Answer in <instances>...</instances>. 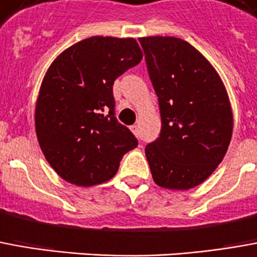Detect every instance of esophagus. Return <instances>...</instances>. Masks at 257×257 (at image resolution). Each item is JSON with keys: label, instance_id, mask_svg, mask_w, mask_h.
Segmentation results:
<instances>
[{"label": "esophagus", "instance_id": "34e87169", "mask_svg": "<svg viewBox=\"0 0 257 257\" xmlns=\"http://www.w3.org/2000/svg\"><path fill=\"white\" fill-rule=\"evenodd\" d=\"M131 131H132L136 136H139V126H138V125H132V126H131Z\"/></svg>", "mask_w": 257, "mask_h": 257}]
</instances>
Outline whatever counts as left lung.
I'll use <instances>...</instances> for the list:
<instances>
[{
    "label": "left lung",
    "instance_id": "obj_1",
    "mask_svg": "<svg viewBox=\"0 0 257 257\" xmlns=\"http://www.w3.org/2000/svg\"><path fill=\"white\" fill-rule=\"evenodd\" d=\"M159 97L161 132L145 147L154 182L186 191L209 178L227 153L232 111L221 79L196 48L177 37L139 39Z\"/></svg>",
    "mask_w": 257,
    "mask_h": 257
}]
</instances>
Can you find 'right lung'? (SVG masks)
Listing matches in <instances>:
<instances>
[{"label":"right lung","instance_id":"right-lung-1","mask_svg":"<svg viewBox=\"0 0 257 257\" xmlns=\"http://www.w3.org/2000/svg\"><path fill=\"white\" fill-rule=\"evenodd\" d=\"M135 39L94 36L57 57L41 83L36 134L61 178L78 186L111 179L138 139L115 116L112 85L142 61Z\"/></svg>","mask_w":257,"mask_h":257}]
</instances>
